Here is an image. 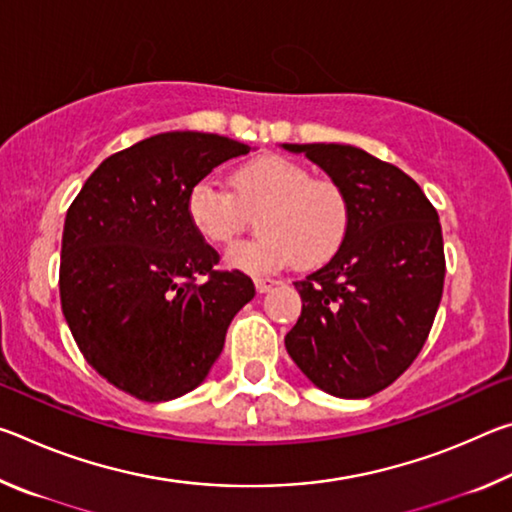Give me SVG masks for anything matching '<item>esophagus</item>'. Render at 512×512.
<instances>
[{
	"label": "esophagus",
	"mask_w": 512,
	"mask_h": 512,
	"mask_svg": "<svg viewBox=\"0 0 512 512\" xmlns=\"http://www.w3.org/2000/svg\"><path fill=\"white\" fill-rule=\"evenodd\" d=\"M277 284V280H271V277H255V289L257 293H266L271 291Z\"/></svg>",
	"instance_id": "obj_1"
}]
</instances>
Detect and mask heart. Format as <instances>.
<instances>
[{"label":"heart","instance_id":"obj_1","mask_svg":"<svg viewBox=\"0 0 512 512\" xmlns=\"http://www.w3.org/2000/svg\"><path fill=\"white\" fill-rule=\"evenodd\" d=\"M185 214L194 232L212 246H230L257 214L259 237L225 257L246 273H271L296 262L318 268L345 244L352 223L350 194L339 180L314 178L293 158L264 153L230 171V192L212 178L189 187Z\"/></svg>","mask_w":512,"mask_h":512}]
</instances>
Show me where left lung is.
Segmentation results:
<instances>
[{
    "label": "left lung",
    "mask_w": 512,
    "mask_h": 512,
    "mask_svg": "<svg viewBox=\"0 0 512 512\" xmlns=\"http://www.w3.org/2000/svg\"><path fill=\"white\" fill-rule=\"evenodd\" d=\"M348 189L345 244L305 280L284 339L296 366L329 395L370 397L418 357L443 298L445 250L436 207L395 164L350 144H284Z\"/></svg>",
    "instance_id": "1"
}]
</instances>
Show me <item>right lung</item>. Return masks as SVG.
I'll return each mask as SVG.
<instances>
[{"instance_id": "right-lung-1", "label": "right lung", "mask_w": 512, "mask_h": 512, "mask_svg": "<svg viewBox=\"0 0 512 512\" xmlns=\"http://www.w3.org/2000/svg\"><path fill=\"white\" fill-rule=\"evenodd\" d=\"M250 146L214 133L153 135L103 160L67 210L60 305L85 361L119 391L167 402L207 377L230 320L255 298L194 232L196 180Z\"/></svg>"}]
</instances>
